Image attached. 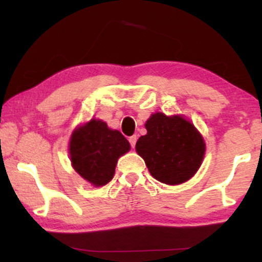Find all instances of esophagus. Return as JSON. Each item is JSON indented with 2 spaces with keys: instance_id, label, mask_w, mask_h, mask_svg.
<instances>
[{
  "instance_id": "esophagus-1",
  "label": "esophagus",
  "mask_w": 262,
  "mask_h": 262,
  "mask_svg": "<svg viewBox=\"0 0 262 262\" xmlns=\"http://www.w3.org/2000/svg\"><path fill=\"white\" fill-rule=\"evenodd\" d=\"M137 139H138L137 135H132V137H129V143H130L132 148H134V146H135V143H137Z\"/></svg>"
}]
</instances>
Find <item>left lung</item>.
I'll return each instance as SVG.
<instances>
[{
	"label": "left lung",
	"mask_w": 262,
	"mask_h": 262,
	"mask_svg": "<svg viewBox=\"0 0 262 262\" xmlns=\"http://www.w3.org/2000/svg\"><path fill=\"white\" fill-rule=\"evenodd\" d=\"M148 133L135 150L154 179L166 185L188 181L202 164L206 144L194 125L182 116L154 113L145 123Z\"/></svg>",
	"instance_id": "1"
}]
</instances>
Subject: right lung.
I'll return each mask as SVG.
<instances>
[{"label":"right lung","instance_id":"obj_1","mask_svg":"<svg viewBox=\"0 0 262 262\" xmlns=\"http://www.w3.org/2000/svg\"><path fill=\"white\" fill-rule=\"evenodd\" d=\"M129 150L130 144L121 132L95 118L75 129L69 145L75 171L95 187L113 179L117 161Z\"/></svg>","mask_w":262,"mask_h":262}]
</instances>
